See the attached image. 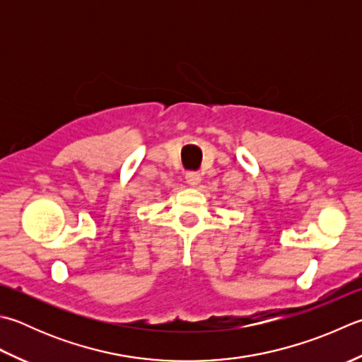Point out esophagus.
Listing matches in <instances>:
<instances>
[{
    "mask_svg": "<svg viewBox=\"0 0 362 362\" xmlns=\"http://www.w3.org/2000/svg\"><path fill=\"white\" fill-rule=\"evenodd\" d=\"M185 180H187V183H189V185H199L201 183V174L199 173H194V171H191V173H187L185 174Z\"/></svg>",
    "mask_w": 362,
    "mask_h": 362,
    "instance_id": "34e87169",
    "label": "esophagus"
}]
</instances>
